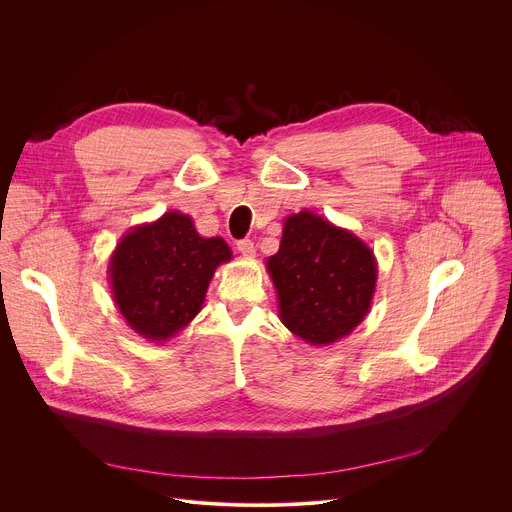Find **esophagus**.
Listing matches in <instances>:
<instances>
[{
    "mask_svg": "<svg viewBox=\"0 0 512 512\" xmlns=\"http://www.w3.org/2000/svg\"><path fill=\"white\" fill-rule=\"evenodd\" d=\"M237 249H239V253L245 255V257L255 255V245H253L251 239H241V241H237Z\"/></svg>",
    "mask_w": 512,
    "mask_h": 512,
    "instance_id": "obj_1",
    "label": "esophagus"
}]
</instances>
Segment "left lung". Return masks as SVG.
Here are the masks:
<instances>
[{
	"mask_svg": "<svg viewBox=\"0 0 512 512\" xmlns=\"http://www.w3.org/2000/svg\"><path fill=\"white\" fill-rule=\"evenodd\" d=\"M279 318L308 344H332L367 316L377 285L373 251L354 233L310 210L283 223L279 251L267 259Z\"/></svg>",
	"mask_w": 512,
	"mask_h": 512,
	"instance_id": "obj_1",
	"label": "left lung"
}]
</instances>
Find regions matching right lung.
I'll return each instance as SVG.
<instances>
[{"instance_id":"right-lung-1","label":"right lung","mask_w":512,"mask_h":512,"mask_svg":"<svg viewBox=\"0 0 512 512\" xmlns=\"http://www.w3.org/2000/svg\"><path fill=\"white\" fill-rule=\"evenodd\" d=\"M229 259L221 237L204 239L188 214L166 212L119 241L109 263L115 304L139 336L164 342L194 320L214 269Z\"/></svg>"}]
</instances>
